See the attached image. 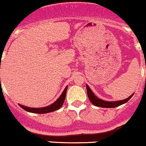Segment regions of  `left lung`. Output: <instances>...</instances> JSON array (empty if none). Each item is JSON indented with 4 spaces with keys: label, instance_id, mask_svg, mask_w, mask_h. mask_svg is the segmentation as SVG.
I'll return each instance as SVG.
<instances>
[{
    "label": "left lung",
    "instance_id": "1",
    "mask_svg": "<svg viewBox=\"0 0 146 146\" xmlns=\"http://www.w3.org/2000/svg\"><path fill=\"white\" fill-rule=\"evenodd\" d=\"M86 88H87V94H88V99L91 101V103L93 104V105L96 106L98 107H103V108H115V107H117L119 106L122 105L123 103H125L126 102H128V100L131 98V97L133 96L131 95L129 98H126L125 100H119V101H113V102H109V101H105V100H100V98H97L95 95L94 94V93L92 92V91L91 90L90 88L88 87V85H86Z\"/></svg>",
    "mask_w": 146,
    "mask_h": 146
}]
</instances>
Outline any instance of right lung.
Segmentation results:
<instances>
[{
  "label": "right lung",
  "mask_w": 146,
  "mask_h": 146,
  "mask_svg": "<svg viewBox=\"0 0 146 146\" xmlns=\"http://www.w3.org/2000/svg\"><path fill=\"white\" fill-rule=\"evenodd\" d=\"M67 87H66L64 91L63 92L62 94L60 96V98H58L54 103H52V105L44 107V108H39V109H35V108H29V107L23 106L19 105L25 111L29 112H32V113H37V114H46V113H48V112H52L54 111L58 110L63 106V103H64L65 98H66V94Z\"/></svg>",
  "instance_id": "add662e5"
}]
</instances>
